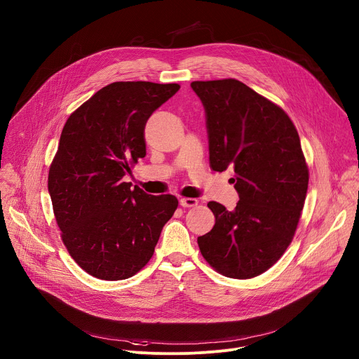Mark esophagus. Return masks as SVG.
Listing matches in <instances>:
<instances>
[{"instance_id":"esophagus-1","label":"esophagus","mask_w":359,"mask_h":359,"mask_svg":"<svg viewBox=\"0 0 359 359\" xmlns=\"http://www.w3.org/2000/svg\"><path fill=\"white\" fill-rule=\"evenodd\" d=\"M180 206L182 208H194L198 204V200L197 198H193V197H183L179 200Z\"/></svg>"}]
</instances>
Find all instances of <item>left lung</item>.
I'll list each match as a JSON object with an SVG mask.
<instances>
[{
	"mask_svg": "<svg viewBox=\"0 0 359 359\" xmlns=\"http://www.w3.org/2000/svg\"><path fill=\"white\" fill-rule=\"evenodd\" d=\"M206 112L210 166L234 168L237 206L209 201L213 229L197 237L217 273L252 278L274 266L290 245L309 189V168L298 132L271 100L237 79L194 81Z\"/></svg>",
	"mask_w": 359,
	"mask_h": 359,
	"instance_id": "1",
	"label": "left lung"
}]
</instances>
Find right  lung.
Listing matches in <instances>:
<instances>
[{
  "label": "right lung",
  "instance_id": "add662e5",
  "mask_svg": "<svg viewBox=\"0 0 359 359\" xmlns=\"http://www.w3.org/2000/svg\"><path fill=\"white\" fill-rule=\"evenodd\" d=\"M179 89L177 83L114 82L62 129L48 190L67 250L92 277L118 281L140 271L177 209L175 196L132 189L123 176L146 156L147 119Z\"/></svg>",
  "mask_w": 359,
  "mask_h": 359
}]
</instances>
